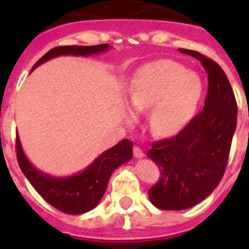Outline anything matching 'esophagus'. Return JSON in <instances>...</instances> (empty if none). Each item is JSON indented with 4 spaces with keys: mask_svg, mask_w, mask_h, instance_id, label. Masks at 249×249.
<instances>
[{
    "mask_svg": "<svg viewBox=\"0 0 249 249\" xmlns=\"http://www.w3.org/2000/svg\"><path fill=\"white\" fill-rule=\"evenodd\" d=\"M133 155H135V157H137V159H141V157H144V152H142V149H141L140 146H135V148H133Z\"/></svg>",
    "mask_w": 249,
    "mask_h": 249,
    "instance_id": "esophagus-1",
    "label": "esophagus"
}]
</instances>
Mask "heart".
<instances>
[{
  "instance_id": "obj_1",
  "label": "heart",
  "mask_w": 249,
  "mask_h": 249,
  "mask_svg": "<svg viewBox=\"0 0 249 249\" xmlns=\"http://www.w3.org/2000/svg\"><path fill=\"white\" fill-rule=\"evenodd\" d=\"M203 84L195 73L171 60L142 66L130 81L129 107L149 113V128L160 137L178 133L192 117L201 97Z\"/></svg>"
}]
</instances>
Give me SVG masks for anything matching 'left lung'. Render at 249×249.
Wrapping results in <instances>:
<instances>
[{"instance_id":"8db88e82","label":"left lung","mask_w":249,"mask_h":249,"mask_svg":"<svg viewBox=\"0 0 249 249\" xmlns=\"http://www.w3.org/2000/svg\"><path fill=\"white\" fill-rule=\"evenodd\" d=\"M181 53L201 62L208 74L204 108L178 135L155 141L146 156L160 168L148 191L151 203L164 211L195 207L213 192L224 176L237 123V104L228 77L213 60L195 51Z\"/></svg>"}]
</instances>
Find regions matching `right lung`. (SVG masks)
I'll return each mask as SVG.
<instances>
[{
  "label": "right lung",
  "mask_w": 249,
  "mask_h": 249,
  "mask_svg": "<svg viewBox=\"0 0 249 249\" xmlns=\"http://www.w3.org/2000/svg\"><path fill=\"white\" fill-rule=\"evenodd\" d=\"M108 44L94 46H57L48 52L36 62L33 69L42 62L57 56H90L105 52ZM32 69V71H33ZM133 142L126 140L120 141L117 145L110 148L94 160L82 172L69 178H53L36 169L25 156L18 136L16 139L17 161L26 178L40 193L46 203L54 207L64 213L80 214L93 209L107 191L109 178L116 168L129 161L133 152Z\"/></svg>",
  "instance_id": "add662e5"
}]
</instances>
